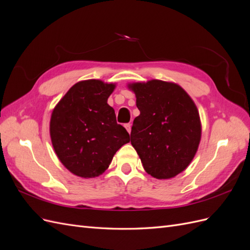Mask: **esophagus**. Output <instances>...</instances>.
I'll return each instance as SVG.
<instances>
[{"mask_svg": "<svg viewBox=\"0 0 250 250\" xmlns=\"http://www.w3.org/2000/svg\"><path fill=\"white\" fill-rule=\"evenodd\" d=\"M124 126H125V128H126V130L128 131V133H130V132H131V124H130V123H127V124H125Z\"/></svg>", "mask_w": 250, "mask_h": 250, "instance_id": "esophagus-1", "label": "esophagus"}]
</instances>
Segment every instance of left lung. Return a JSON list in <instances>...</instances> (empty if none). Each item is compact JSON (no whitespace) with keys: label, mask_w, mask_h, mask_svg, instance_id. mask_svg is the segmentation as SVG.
<instances>
[{"label":"left lung","mask_w":250,"mask_h":250,"mask_svg":"<svg viewBox=\"0 0 250 250\" xmlns=\"http://www.w3.org/2000/svg\"><path fill=\"white\" fill-rule=\"evenodd\" d=\"M140 116L130 141L145 171L157 179L183 172L194 158L201 138L198 109L184 88L172 82L150 80L129 84Z\"/></svg>","instance_id":"8db88e82"}]
</instances>
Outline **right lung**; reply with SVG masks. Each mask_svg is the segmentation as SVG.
Instances as JSON below:
<instances>
[{
  "instance_id": "right-lung-1",
  "label": "right lung",
  "mask_w": 250,
  "mask_h": 250,
  "mask_svg": "<svg viewBox=\"0 0 250 250\" xmlns=\"http://www.w3.org/2000/svg\"><path fill=\"white\" fill-rule=\"evenodd\" d=\"M116 84L90 79L74 84L53 109L50 135L59 161L83 178L99 176L129 133L107 99Z\"/></svg>"
}]
</instances>
